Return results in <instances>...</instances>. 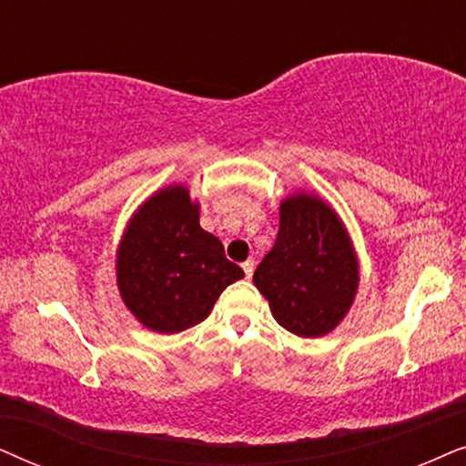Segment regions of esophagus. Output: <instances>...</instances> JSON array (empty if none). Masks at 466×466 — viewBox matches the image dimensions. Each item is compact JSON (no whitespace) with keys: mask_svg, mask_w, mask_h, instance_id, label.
<instances>
[{"mask_svg":"<svg viewBox=\"0 0 466 466\" xmlns=\"http://www.w3.org/2000/svg\"><path fill=\"white\" fill-rule=\"evenodd\" d=\"M253 268H256V262H253V259H247V262H243V270H245L247 279L253 277Z\"/></svg>","mask_w":466,"mask_h":466,"instance_id":"esophagus-1","label":"esophagus"}]
</instances>
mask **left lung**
<instances>
[{
  "label": "left lung",
  "mask_w": 466,
  "mask_h": 466,
  "mask_svg": "<svg viewBox=\"0 0 466 466\" xmlns=\"http://www.w3.org/2000/svg\"><path fill=\"white\" fill-rule=\"evenodd\" d=\"M253 283L285 330L307 339L330 332L358 289L356 253L337 213L315 196L288 198Z\"/></svg>",
  "instance_id": "obj_1"
}]
</instances>
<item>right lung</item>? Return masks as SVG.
I'll return each mask as SVG.
<instances>
[{
  "label": "right lung",
  "mask_w": 466,
  "mask_h": 466,
  "mask_svg": "<svg viewBox=\"0 0 466 466\" xmlns=\"http://www.w3.org/2000/svg\"><path fill=\"white\" fill-rule=\"evenodd\" d=\"M221 240L200 228L189 191L172 185L142 204L116 256V283L129 311L155 332L200 324L229 283L243 279Z\"/></svg>",
  "instance_id": "1"
}]
</instances>
